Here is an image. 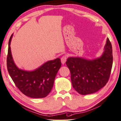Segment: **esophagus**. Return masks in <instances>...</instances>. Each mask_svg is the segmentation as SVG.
Segmentation results:
<instances>
[{
  "mask_svg": "<svg viewBox=\"0 0 121 121\" xmlns=\"http://www.w3.org/2000/svg\"><path fill=\"white\" fill-rule=\"evenodd\" d=\"M67 55L63 56L61 57V63H62V64H64L66 62V61H67Z\"/></svg>",
  "mask_w": 121,
  "mask_h": 121,
  "instance_id": "obj_1",
  "label": "esophagus"
}]
</instances>
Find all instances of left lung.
Listing matches in <instances>:
<instances>
[{
    "label": "left lung",
    "mask_w": 121,
    "mask_h": 121,
    "mask_svg": "<svg viewBox=\"0 0 121 121\" xmlns=\"http://www.w3.org/2000/svg\"><path fill=\"white\" fill-rule=\"evenodd\" d=\"M112 62V46L109 39L99 58L92 60L78 57L68 58L66 64L71 72L73 87L82 95L96 92L109 80Z\"/></svg>",
    "instance_id": "8db88e82"
}]
</instances>
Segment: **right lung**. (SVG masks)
<instances>
[{"mask_svg": "<svg viewBox=\"0 0 121 121\" xmlns=\"http://www.w3.org/2000/svg\"><path fill=\"white\" fill-rule=\"evenodd\" d=\"M9 41L7 68L11 78L23 94L33 98H44L53 88L56 75L61 66L60 59L49 61L33 71L19 69L13 62Z\"/></svg>", "mask_w": 121, "mask_h": 121, "instance_id": "1", "label": "right lung"}]
</instances>
